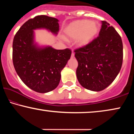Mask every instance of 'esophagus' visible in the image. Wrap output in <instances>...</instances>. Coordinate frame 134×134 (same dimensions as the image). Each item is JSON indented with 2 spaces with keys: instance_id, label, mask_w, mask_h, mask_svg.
<instances>
[{
  "instance_id": "1",
  "label": "esophagus",
  "mask_w": 134,
  "mask_h": 134,
  "mask_svg": "<svg viewBox=\"0 0 134 134\" xmlns=\"http://www.w3.org/2000/svg\"><path fill=\"white\" fill-rule=\"evenodd\" d=\"M74 53L72 52V54H71V58H74Z\"/></svg>"
}]
</instances>
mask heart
I'll return each instance as SVG.
<instances>
[{"label": "heart", "instance_id": "b5f03b06", "mask_svg": "<svg viewBox=\"0 0 134 134\" xmlns=\"http://www.w3.org/2000/svg\"><path fill=\"white\" fill-rule=\"evenodd\" d=\"M99 31V25L96 21L82 19L73 21L64 30L67 38L71 40L77 38V43L80 46L87 45L96 37Z\"/></svg>", "mask_w": 134, "mask_h": 134}]
</instances>
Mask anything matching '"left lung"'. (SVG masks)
Wrapping results in <instances>:
<instances>
[{
  "label": "left lung",
  "instance_id": "8db88e82",
  "mask_svg": "<svg viewBox=\"0 0 134 134\" xmlns=\"http://www.w3.org/2000/svg\"><path fill=\"white\" fill-rule=\"evenodd\" d=\"M76 75L80 85L91 91L103 90L112 83L122 64L121 38L107 22L102 21L99 36L74 51Z\"/></svg>",
  "mask_w": 134,
  "mask_h": 134
}]
</instances>
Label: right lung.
Listing matches in <instances>:
<instances>
[{
	"label": "right lung",
	"mask_w": 134,
	"mask_h": 134,
	"mask_svg": "<svg viewBox=\"0 0 134 134\" xmlns=\"http://www.w3.org/2000/svg\"><path fill=\"white\" fill-rule=\"evenodd\" d=\"M46 29L54 34L59 31L58 20L46 15L36 16L24 24L13 42V63L22 81L36 92L45 93L56 88L61 71L71 55L69 49L57 50L34 44V30Z\"/></svg>",
	"instance_id": "add662e5"
}]
</instances>
